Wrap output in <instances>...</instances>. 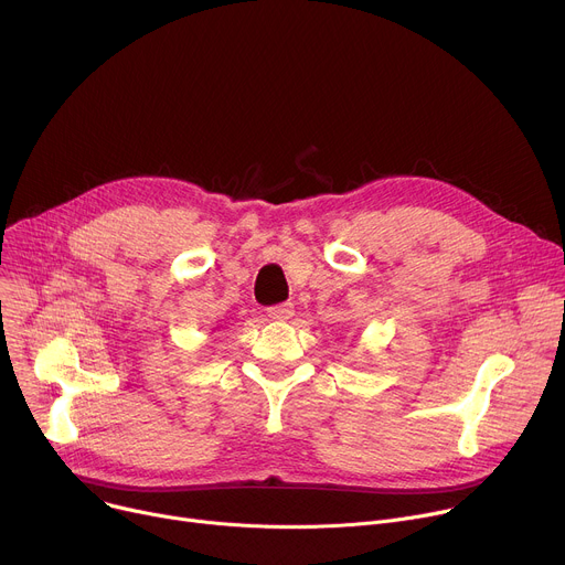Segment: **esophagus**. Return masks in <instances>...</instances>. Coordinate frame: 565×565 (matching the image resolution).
<instances>
[{"mask_svg": "<svg viewBox=\"0 0 565 565\" xmlns=\"http://www.w3.org/2000/svg\"><path fill=\"white\" fill-rule=\"evenodd\" d=\"M295 315V306L292 303H277V306H270L268 308V317L270 319H277V321H286Z\"/></svg>", "mask_w": 565, "mask_h": 565, "instance_id": "34e87169", "label": "esophagus"}]
</instances>
